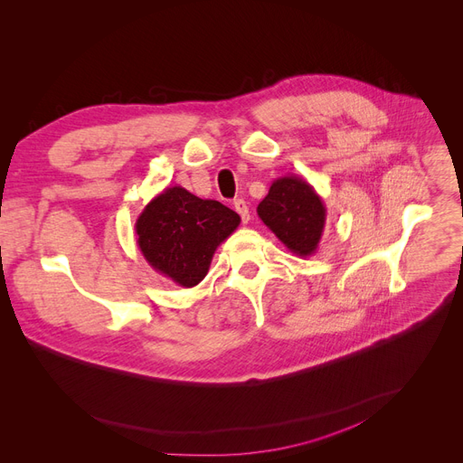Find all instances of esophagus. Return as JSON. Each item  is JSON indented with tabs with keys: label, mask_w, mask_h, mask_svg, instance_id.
I'll use <instances>...</instances> for the list:
<instances>
[{
	"label": "esophagus",
	"mask_w": 463,
	"mask_h": 463,
	"mask_svg": "<svg viewBox=\"0 0 463 463\" xmlns=\"http://www.w3.org/2000/svg\"><path fill=\"white\" fill-rule=\"evenodd\" d=\"M234 210L240 213V218H241L243 223H248V222L251 220L250 206H248V203H245L243 199H236V201H234Z\"/></svg>",
	"instance_id": "1"
}]
</instances>
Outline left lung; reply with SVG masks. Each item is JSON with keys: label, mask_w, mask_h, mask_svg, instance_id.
Listing matches in <instances>:
<instances>
[{"label": "left lung", "mask_w": 463, "mask_h": 463, "mask_svg": "<svg viewBox=\"0 0 463 463\" xmlns=\"http://www.w3.org/2000/svg\"><path fill=\"white\" fill-rule=\"evenodd\" d=\"M257 213L290 253L298 257L317 253L327 210L322 197L303 176L275 178L268 195L257 206Z\"/></svg>", "instance_id": "obj_1"}]
</instances>
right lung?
I'll return each instance as SVG.
<instances>
[{
    "label": "right lung",
    "mask_w": 463,
    "mask_h": 463,
    "mask_svg": "<svg viewBox=\"0 0 463 463\" xmlns=\"http://www.w3.org/2000/svg\"><path fill=\"white\" fill-rule=\"evenodd\" d=\"M240 225V215L182 186L165 188L136 222L139 251L148 266L184 288L199 285L212 257Z\"/></svg>",
    "instance_id": "obj_1"
}]
</instances>
